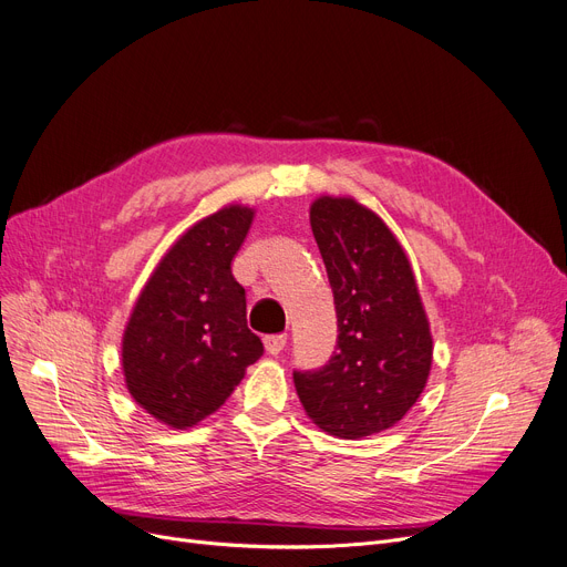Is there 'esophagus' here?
Instances as JSON below:
<instances>
[{"instance_id":"1","label":"esophagus","mask_w":567,"mask_h":567,"mask_svg":"<svg viewBox=\"0 0 567 567\" xmlns=\"http://www.w3.org/2000/svg\"><path fill=\"white\" fill-rule=\"evenodd\" d=\"M262 343H265V350H268V354H279L286 348L288 337L286 334H272V337H265Z\"/></svg>"}]
</instances>
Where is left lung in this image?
<instances>
[{
	"label": "left lung",
	"instance_id": "left-lung-1",
	"mask_svg": "<svg viewBox=\"0 0 567 567\" xmlns=\"http://www.w3.org/2000/svg\"><path fill=\"white\" fill-rule=\"evenodd\" d=\"M309 217L339 339L320 371H295L292 380L318 427L359 440L395 425L419 401L432 365L430 322L401 243L371 208L327 194Z\"/></svg>",
	"mask_w": 567,
	"mask_h": 567
}]
</instances>
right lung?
<instances>
[{"label":"right lung","instance_id":"1","mask_svg":"<svg viewBox=\"0 0 567 567\" xmlns=\"http://www.w3.org/2000/svg\"><path fill=\"white\" fill-rule=\"evenodd\" d=\"M251 221L254 208L230 204L189 226L132 307L121 343L125 386L164 425L185 430L217 412L262 354L230 272Z\"/></svg>","mask_w":567,"mask_h":567}]
</instances>
